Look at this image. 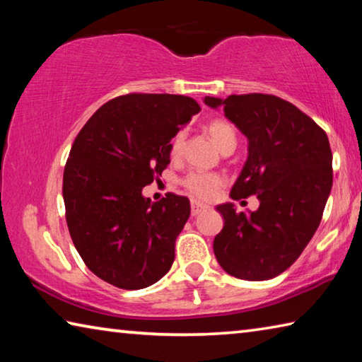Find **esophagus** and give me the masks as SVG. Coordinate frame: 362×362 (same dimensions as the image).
<instances>
[{
  "label": "esophagus",
  "instance_id": "esophagus-1",
  "mask_svg": "<svg viewBox=\"0 0 362 362\" xmlns=\"http://www.w3.org/2000/svg\"><path fill=\"white\" fill-rule=\"evenodd\" d=\"M204 209H206V206H203V204H198V203H192V216H193V217L199 216V214L203 212Z\"/></svg>",
  "mask_w": 362,
  "mask_h": 362
}]
</instances>
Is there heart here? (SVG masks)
<instances>
[{
  "label": "heart",
  "mask_w": 362,
  "mask_h": 362,
  "mask_svg": "<svg viewBox=\"0 0 362 362\" xmlns=\"http://www.w3.org/2000/svg\"><path fill=\"white\" fill-rule=\"evenodd\" d=\"M207 132L212 142L222 153L233 151L236 146V132L228 121L212 119L207 124ZM183 148V134L175 136L170 145V155L179 156ZM225 179L220 174L207 173H189L182 179V187L196 201H211L217 196L218 189L223 187Z\"/></svg>",
  "instance_id": "obj_1"
}]
</instances>
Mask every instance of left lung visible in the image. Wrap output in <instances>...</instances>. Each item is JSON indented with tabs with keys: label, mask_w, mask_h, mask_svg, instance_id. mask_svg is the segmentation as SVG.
I'll return each instance as SVG.
<instances>
[{
	"label": "left lung",
	"mask_w": 362,
	"mask_h": 362,
	"mask_svg": "<svg viewBox=\"0 0 362 362\" xmlns=\"http://www.w3.org/2000/svg\"><path fill=\"white\" fill-rule=\"evenodd\" d=\"M249 140V155L231 188L233 199L255 194V212L217 206L223 228L214 254L226 273L265 281L286 272L321 223L332 188L327 134L291 102L269 94L204 97Z\"/></svg>",
	"instance_id": "left-lung-1"
}]
</instances>
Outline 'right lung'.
<instances>
[{
    "mask_svg": "<svg viewBox=\"0 0 362 362\" xmlns=\"http://www.w3.org/2000/svg\"><path fill=\"white\" fill-rule=\"evenodd\" d=\"M199 110L187 95H119L73 142L62 188L66 225L86 267L105 283L144 289L173 267L189 201L168 193L151 203L142 188L168 168L170 140Z\"/></svg>",
    "mask_w": 362,
    "mask_h": 362,
    "instance_id": "right-lung-1",
    "label": "right lung"
}]
</instances>
